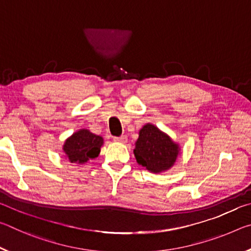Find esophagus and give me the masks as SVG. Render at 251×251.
Segmentation results:
<instances>
[{
  "label": "esophagus",
  "instance_id": "34e87169",
  "mask_svg": "<svg viewBox=\"0 0 251 251\" xmlns=\"http://www.w3.org/2000/svg\"><path fill=\"white\" fill-rule=\"evenodd\" d=\"M114 141L117 142V143L125 144V143H127V137L125 135H123V136H120V137H114Z\"/></svg>",
  "mask_w": 251,
  "mask_h": 251
}]
</instances>
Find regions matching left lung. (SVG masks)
I'll return each instance as SVG.
<instances>
[{
    "label": "left lung",
    "instance_id": "8db88e82",
    "mask_svg": "<svg viewBox=\"0 0 251 251\" xmlns=\"http://www.w3.org/2000/svg\"><path fill=\"white\" fill-rule=\"evenodd\" d=\"M138 135L134 150L138 165L155 174L166 172L175 165L180 147L166 133L148 123L142 127Z\"/></svg>",
    "mask_w": 251,
    "mask_h": 251
}]
</instances>
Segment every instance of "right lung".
Returning a JSON list of instances; mask_svg holds the SVG:
<instances>
[{"mask_svg": "<svg viewBox=\"0 0 251 251\" xmlns=\"http://www.w3.org/2000/svg\"><path fill=\"white\" fill-rule=\"evenodd\" d=\"M103 144L104 139L101 136L82 128L66 139L63 145V151L66 159L71 163L85 164L90 159H95L100 155Z\"/></svg>", "mask_w": 251, "mask_h": 251, "instance_id": "1", "label": "right lung"}]
</instances>
